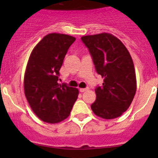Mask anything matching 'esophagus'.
I'll use <instances>...</instances> for the list:
<instances>
[{"label": "esophagus", "mask_w": 158, "mask_h": 158, "mask_svg": "<svg viewBox=\"0 0 158 158\" xmlns=\"http://www.w3.org/2000/svg\"><path fill=\"white\" fill-rule=\"evenodd\" d=\"M79 90H80L81 93H84V92H85L86 90H88V88H85V89H80Z\"/></svg>", "instance_id": "1"}]
</instances>
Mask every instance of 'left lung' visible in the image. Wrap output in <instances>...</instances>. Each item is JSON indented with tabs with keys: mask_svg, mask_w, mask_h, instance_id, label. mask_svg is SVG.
<instances>
[{
	"mask_svg": "<svg viewBox=\"0 0 158 158\" xmlns=\"http://www.w3.org/2000/svg\"><path fill=\"white\" fill-rule=\"evenodd\" d=\"M103 85L95 89L91 105L95 115L105 119L120 116L127 110L136 93L135 66L131 54L118 38L109 33L82 36Z\"/></svg>",
	"mask_w": 158,
	"mask_h": 158,
	"instance_id": "8db88e82",
	"label": "left lung"
}]
</instances>
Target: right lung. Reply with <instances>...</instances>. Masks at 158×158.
I'll return each mask as SVG.
<instances>
[{
  "mask_svg": "<svg viewBox=\"0 0 158 158\" xmlns=\"http://www.w3.org/2000/svg\"><path fill=\"white\" fill-rule=\"evenodd\" d=\"M75 40L68 35L51 33L31 53L23 79L24 93L32 111L43 122L65 119L77 99V89L58 83L64 58Z\"/></svg>",
  "mask_w": 158,
  "mask_h": 158,
  "instance_id": "obj_1",
  "label": "right lung"
}]
</instances>
